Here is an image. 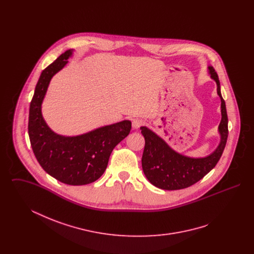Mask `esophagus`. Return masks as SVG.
I'll list each match as a JSON object with an SVG mask.
<instances>
[{
	"label": "esophagus",
	"instance_id": "1",
	"mask_svg": "<svg viewBox=\"0 0 254 254\" xmlns=\"http://www.w3.org/2000/svg\"><path fill=\"white\" fill-rule=\"evenodd\" d=\"M144 125H145V121L142 119H134L132 121V127L134 129H137Z\"/></svg>",
	"mask_w": 254,
	"mask_h": 254
}]
</instances>
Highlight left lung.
I'll list each match as a JSON object with an SVG mask.
<instances>
[{
    "instance_id": "1",
    "label": "left lung",
    "mask_w": 254,
    "mask_h": 254,
    "mask_svg": "<svg viewBox=\"0 0 254 254\" xmlns=\"http://www.w3.org/2000/svg\"><path fill=\"white\" fill-rule=\"evenodd\" d=\"M208 73L217 85L222 114L218 127L221 140L217 148L211 154L202 158L185 156L173 150L156 133L146 127H141V132L145 141L142 168L147 180L159 189L177 190L192 186L213 169L222 156L229 135L228 114L226 103L221 94L217 73L212 66H208Z\"/></svg>"
}]
</instances>
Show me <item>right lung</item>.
Wrapping results in <instances>:
<instances>
[{
	"instance_id": "1",
	"label": "right lung",
	"mask_w": 254,
	"mask_h": 254,
	"mask_svg": "<svg viewBox=\"0 0 254 254\" xmlns=\"http://www.w3.org/2000/svg\"><path fill=\"white\" fill-rule=\"evenodd\" d=\"M72 53V49L66 50L41 73L30 103L28 135L37 161L46 172L64 184L83 186L103 175L113 148L130 132L131 122L125 120L72 137L49 128L42 115V103L51 78Z\"/></svg>"
}]
</instances>
